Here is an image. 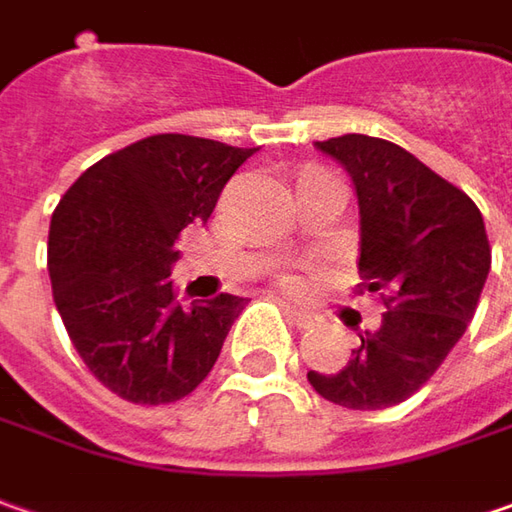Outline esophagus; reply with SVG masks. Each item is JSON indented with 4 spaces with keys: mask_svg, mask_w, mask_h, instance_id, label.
<instances>
[{
    "mask_svg": "<svg viewBox=\"0 0 512 512\" xmlns=\"http://www.w3.org/2000/svg\"><path fill=\"white\" fill-rule=\"evenodd\" d=\"M286 315L298 323L300 329H309V326H312V312H306V309H298V306H289V303H286Z\"/></svg>",
    "mask_w": 512,
    "mask_h": 512,
    "instance_id": "1",
    "label": "esophagus"
}]
</instances>
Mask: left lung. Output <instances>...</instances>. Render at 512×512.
I'll use <instances>...</instances> for the list:
<instances>
[{"instance_id": "1", "label": "left lung", "mask_w": 512, "mask_h": 512, "mask_svg": "<svg viewBox=\"0 0 512 512\" xmlns=\"http://www.w3.org/2000/svg\"><path fill=\"white\" fill-rule=\"evenodd\" d=\"M344 168L361 214L358 269L384 295L378 329L341 372L309 369L318 395L346 410H387L430 381L476 315L490 243L476 203L401 145L344 134L315 143Z\"/></svg>"}]
</instances>
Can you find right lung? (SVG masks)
<instances>
[{
    "instance_id": "add662e5",
    "label": "right lung",
    "mask_w": 512,
    "mask_h": 512,
    "mask_svg": "<svg viewBox=\"0 0 512 512\" xmlns=\"http://www.w3.org/2000/svg\"><path fill=\"white\" fill-rule=\"evenodd\" d=\"M255 151L154 134L102 157L59 200L48 234L56 312L85 367L125 401H180L212 372L246 298L180 306L174 240L212 217Z\"/></svg>"
}]
</instances>
